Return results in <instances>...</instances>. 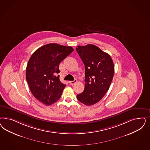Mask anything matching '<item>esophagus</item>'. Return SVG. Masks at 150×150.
I'll return each instance as SVG.
<instances>
[{"label": "esophagus", "mask_w": 150, "mask_h": 150, "mask_svg": "<svg viewBox=\"0 0 150 150\" xmlns=\"http://www.w3.org/2000/svg\"><path fill=\"white\" fill-rule=\"evenodd\" d=\"M77 82V79H74V80L73 81H70V82H69V84H70L71 85H74Z\"/></svg>", "instance_id": "obj_1"}]
</instances>
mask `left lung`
<instances>
[{
	"label": "left lung",
	"mask_w": 150,
	"mask_h": 150,
	"mask_svg": "<svg viewBox=\"0 0 150 150\" xmlns=\"http://www.w3.org/2000/svg\"><path fill=\"white\" fill-rule=\"evenodd\" d=\"M76 51L85 66V88L77 98L90 106L99 102L111 84L114 66L110 56L96 46H78Z\"/></svg>",
	"instance_id": "1"
}]
</instances>
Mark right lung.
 Segmentation results:
<instances>
[{
    "label": "right lung",
    "instance_id": "right-lung-1",
    "mask_svg": "<svg viewBox=\"0 0 150 150\" xmlns=\"http://www.w3.org/2000/svg\"><path fill=\"white\" fill-rule=\"evenodd\" d=\"M74 51L71 46L48 44L36 50L30 58L26 78L35 98L46 105L57 102L66 85L59 80V65Z\"/></svg>",
    "mask_w": 150,
    "mask_h": 150
}]
</instances>
